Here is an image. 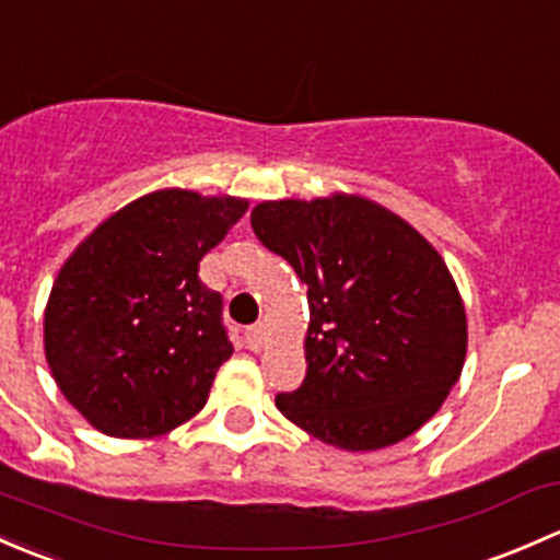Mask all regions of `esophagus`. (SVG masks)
Listing matches in <instances>:
<instances>
[{
  "label": "esophagus",
  "mask_w": 560,
  "mask_h": 560,
  "mask_svg": "<svg viewBox=\"0 0 560 560\" xmlns=\"http://www.w3.org/2000/svg\"><path fill=\"white\" fill-rule=\"evenodd\" d=\"M246 346H249L252 351H260L265 346V329L262 325H255L246 329Z\"/></svg>",
  "instance_id": "34e87169"
}]
</instances>
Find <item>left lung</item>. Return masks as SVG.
<instances>
[{
	"label": "left lung",
	"mask_w": 560,
	"mask_h": 560,
	"mask_svg": "<svg viewBox=\"0 0 560 560\" xmlns=\"http://www.w3.org/2000/svg\"><path fill=\"white\" fill-rule=\"evenodd\" d=\"M252 228L308 287L305 381L276 394L287 421L340 451H381L443 408L467 359L448 265L386 206L329 192L262 201Z\"/></svg>",
	"instance_id": "1"
}]
</instances>
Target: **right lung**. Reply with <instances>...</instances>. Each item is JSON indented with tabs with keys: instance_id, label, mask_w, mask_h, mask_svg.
I'll return each mask as SVG.
<instances>
[{
	"instance_id": "add662e5",
	"label": "right lung",
	"mask_w": 560,
	"mask_h": 560,
	"mask_svg": "<svg viewBox=\"0 0 560 560\" xmlns=\"http://www.w3.org/2000/svg\"><path fill=\"white\" fill-rule=\"evenodd\" d=\"M246 198L152 190L74 246L45 305V359L67 402L107 438L150 440L203 410L233 346L198 262Z\"/></svg>"
}]
</instances>
